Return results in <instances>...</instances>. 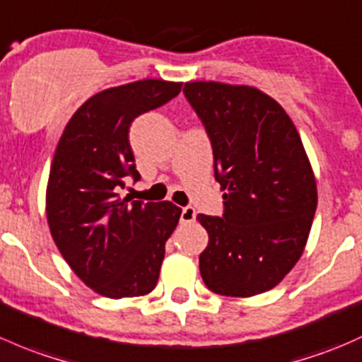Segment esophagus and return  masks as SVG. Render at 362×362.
I'll return each instance as SVG.
<instances>
[{"mask_svg": "<svg viewBox=\"0 0 362 362\" xmlns=\"http://www.w3.org/2000/svg\"><path fill=\"white\" fill-rule=\"evenodd\" d=\"M180 220H182V222H184V223L194 222V220H196V210H194L192 206H185V208H182Z\"/></svg>", "mask_w": 362, "mask_h": 362, "instance_id": "obj_1", "label": "esophagus"}]
</instances>
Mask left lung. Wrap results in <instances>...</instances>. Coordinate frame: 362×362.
Returning <instances> with one entry per match:
<instances>
[{"instance_id":"8db88e82","label":"left lung","mask_w":362,"mask_h":362,"mask_svg":"<svg viewBox=\"0 0 362 362\" xmlns=\"http://www.w3.org/2000/svg\"><path fill=\"white\" fill-rule=\"evenodd\" d=\"M185 98L210 136L223 215H197L210 241L199 255L208 290L223 296L272 290L305 248L317 189L286 111L253 86L185 83Z\"/></svg>"}]
</instances>
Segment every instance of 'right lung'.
Here are the masks:
<instances>
[{"label":"right lung","instance_id":"add662e5","mask_svg":"<svg viewBox=\"0 0 362 362\" xmlns=\"http://www.w3.org/2000/svg\"><path fill=\"white\" fill-rule=\"evenodd\" d=\"M180 90L182 83L142 79L93 95L69 119L53 156L47 187L52 238L76 276L107 298L142 296L158 284L182 210L117 191L127 177L140 180L128 136L133 119Z\"/></svg>","mask_w":362,"mask_h":362}]
</instances>
